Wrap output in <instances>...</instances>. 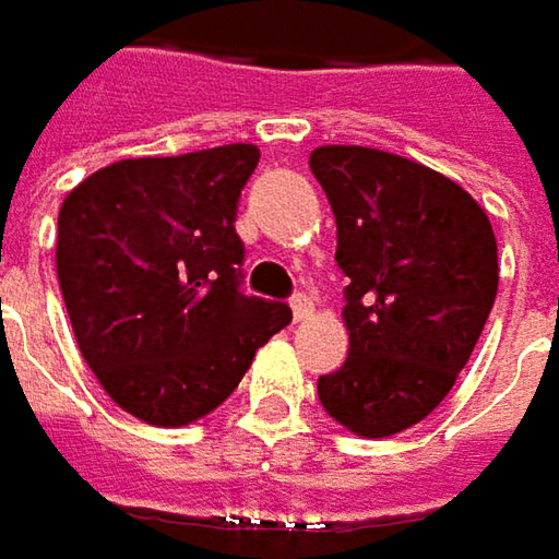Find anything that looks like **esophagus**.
<instances>
[{"label": "esophagus", "instance_id": "34e87169", "mask_svg": "<svg viewBox=\"0 0 559 559\" xmlns=\"http://www.w3.org/2000/svg\"><path fill=\"white\" fill-rule=\"evenodd\" d=\"M314 314V301L308 298V295H293V321L295 323H301V321H308Z\"/></svg>", "mask_w": 559, "mask_h": 559}]
</instances>
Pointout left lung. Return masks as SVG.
Returning <instances> with one entry per match:
<instances>
[{
	"label": "left lung",
	"mask_w": 559,
	"mask_h": 559,
	"mask_svg": "<svg viewBox=\"0 0 559 559\" xmlns=\"http://www.w3.org/2000/svg\"><path fill=\"white\" fill-rule=\"evenodd\" d=\"M308 166L349 276V358L318 396L346 431L393 437L443 403L475 349L500 283L497 238L462 185L415 159L326 144Z\"/></svg>",
	"instance_id": "8db88e82"
}]
</instances>
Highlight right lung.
I'll return each instance as SVG.
<instances>
[{"instance_id": "obj_1", "label": "right lung", "mask_w": 559, "mask_h": 559, "mask_svg": "<svg viewBox=\"0 0 559 559\" xmlns=\"http://www.w3.org/2000/svg\"><path fill=\"white\" fill-rule=\"evenodd\" d=\"M254 144L119 159L59 210L56 273L78 349L109 400L185 428L229 400L254 352L293 321L238 289V194Z\"/></svg>"}]
</instances>
